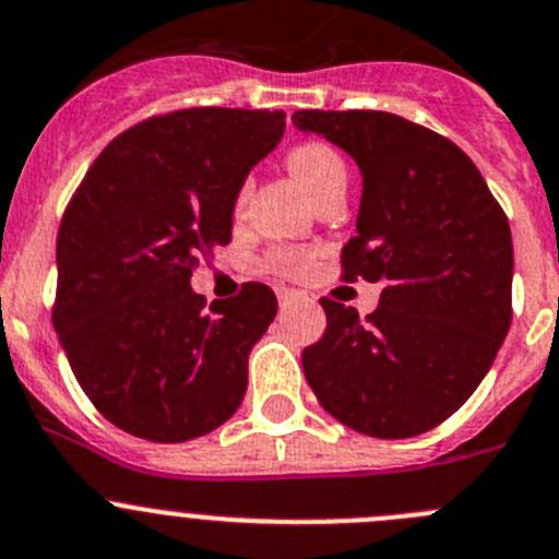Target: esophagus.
I'll list each match as a JSON object with an SVG mask.
<instances>
[{"label":"esophagus","instance_id":"34e87169","mask_svg":"<svg viewBox=\"0 0 559 559\" xmlns=\"http://www.w3.org/2000/svg\"><path fill=\"white\" fill-rule=\"evenodd\" d=\"M295 300H297L295 292H289V289H281V292H278V304H281V309H289V306L295 304Z\"/></svg>","mask_w":559,"mask_h":559}]
</instances>
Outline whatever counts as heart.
Segmentation results:
<instances>
[{
    "instance_id": "1",
    "label": "heart",
    "mask_w": 559,
    "mask_h": 559,
    "mask_svg": "<svg viewBox=\"0 0 559 559\" xmlns=\"http://www.w3.org/2000/svg\"><path fill=\"white\" fill-rule=\"evenodd\" d=\"M286 165L314 201L333 187H347V165H344L342 154L333 145L320 143V140L295 145L286 156ZM248 192L250 181H245L242 190H239V206L245 203ZM267 264L281 275H304L309 270V255L297 248H275L267 255Z\"/></svg>"
}]
</instances>
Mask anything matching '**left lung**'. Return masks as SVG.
Returning a JSON list of instances; mask_svg holds the SVG:
<instances>
[{"instance_id": "1", "label": "left lung", "mask_w": 559, "mask_h": 559, "mask_svg": "<svg viewBox=\"0 0 559 559\" xmlns=\"http://www.w3.org/2000/svg\"><path fill=\"white\" fill-rule=\"evenodd\" d=\"M292 123L356 159L364 192L344 281L383 286L367 320L322 297L328 328L304 350L306 380L364 436L432 430L472 397L508 336V217L455 143L400 115L300 109Z\"/></svg>"}]
</instances>
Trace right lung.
<instances>
[{"instance_id": "obj_1", "label": "right lung", "mask_w": 559, "mask_h": 559, "mask_svg": "<svg viewBox=\"0 0 559 559\" xmlns=\"http://www.w3.org/2000/svg\"><path fill=\"white\" fill-rule=\"evenodd\" d=\"M281 109L156 115L98 154L57 231L55 331L82 391L132 436L179 444L231 419L278 300L190 286L231 242L239 190L284 134Z\"/></svg>"}]
</instances>
